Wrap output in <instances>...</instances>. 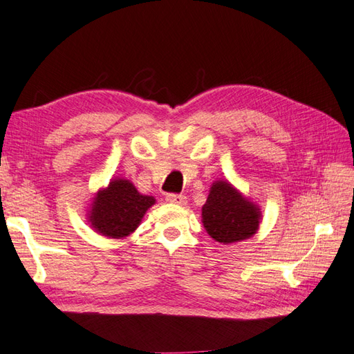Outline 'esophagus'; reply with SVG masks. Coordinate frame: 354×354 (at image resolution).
I'll return each mask as SVG.
<instances>
[{
  "mask_svg": "<svg viewBox=\"0 0 354 354\" xmlns=\"http://www.w3.org/2000/svg\"><path fill=\"white\" fill-rule=\"evenodd\" d=\"M167 201L169 204H176V205H186L187 198L185 195H176V194H169L167 195Z\"/></svg>",
  "mask_w": 354,
  "mask_h": 354,
  "instance_id": "obj_1",
  "label": "esophagus"
}]
</instances>
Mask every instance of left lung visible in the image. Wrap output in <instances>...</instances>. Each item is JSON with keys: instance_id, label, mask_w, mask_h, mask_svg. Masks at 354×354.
Listing matches in <instances>:
<instances>
[{"instance_id": "8db88e82", "label": "left lung", "mask_w": 354, "mask_h": 354, "mask_svg": "<svg viewBox=\"0 0 354 354\" xmlns=\"http://www.w3.org/2000/svg\"><path fill=\"white\" fill-rule=\"evenodd\" d=\"M203 225L213 240L230 245L251 239L263 219L260 205L228 180H216L201 209Z\"/></svg>"}]
</instances>
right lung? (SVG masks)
<instances>
[{
    "mask_svg": "<svg viewBox=\"0 0 354 354\" xmlns=\"http://www.w3.org/2000/svg\"><path fill=\"white\" fill-rule=\"evenodd\" d=\"M153 204L154 196L142 195L131 180L111 178L106 187L94 194L88 204L87 219L90 227L100 236L124 239L140 227L144 214Z\"/></svg>",
    "mask_w": 354,
    "mask_h": 354,
    "instance_id": "obj_1",
    "label": "right lung"
}]
</instances>
